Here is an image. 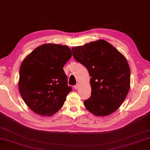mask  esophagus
Wrapping results in <instances>:
<instances>
[{"mask_svg": "<svg viewBox=\"0 0 150 150\" xmlns=\"http://www.w3.org/2000/svg\"><path fill=\"white\" fill-rule=\"evenodd\" d=\"M79 87H80V84L77 83V84H76L75 86H74V88H75L76 89H78L79 88Z\"/></svg>", "mask_w": 150, "mask_h": 150, "instance_id": "esophagus-1", "label": "esophagus"}]
</instances>
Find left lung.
Listing matches in <instances>:
<instances>
[{
  "label": "left lung",
  "mask_w": 150,
  "mask_h": 150,
  "mask_svg": "<svg viewBox=\"0 0 150 150\" xmlns=\"http://www.w3.org/2000/svg\"><path fill=\"white\" fill-rule=\"evenodd\" d=\"M76 61L90 75L91 96L84 101L87 110L97 116H106L119 108L130 89L131 71L125 57L104 40L72 48Z\"/></svg>",
  "instance_id": "1"
}]
</instances>
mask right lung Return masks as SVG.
I'll return each mask as SVG.
<instances>
[{"mask_svg": "<svg viewBox=\"0 0 150 150\" xmlns=\"http://www.w3.org/2000/svg\"><path fill=\"white\" fill-rule=\"evenodd\" d=\"M72 57L69 47L45 44L23 61L19 69V91L28 107L43 116L55 114L72 91L63 67Z\"/></svg>", "mask_w": 150, "mask_h": 150, "instance_id": "add662e5", "label": "right lung"}]
</instances>
